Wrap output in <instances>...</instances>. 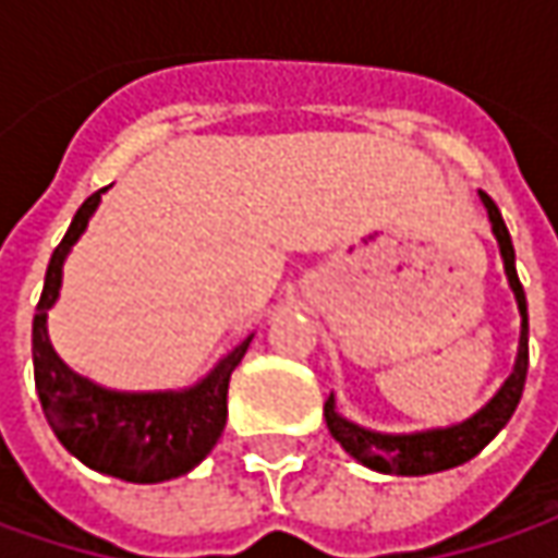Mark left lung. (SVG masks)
<instances>
[{
	"instance_id": "1",
	"label": "left lung",
	"mask_w": 558,
	"mask_h": 558,
	"mask_svg": "<svg viewBox=\"0 0 558 558\" xmlns=\"http://www.w3.org/2000/svg\"><path fill=\"white\" fill-rule=\"evenodd\" d=\"M478 195H482V204L487 207L490 232H494V239L500 245L506 279H509V289L515 294L519 316H522L515 366H512L509 378L500 385V391L490 397L475 416L462 418V422L447 425V428H425V432H407V435H391V432H375V428L356 425L354 418L338 413L335 395H329L326 407H323L326 425H329L332 438L344 447V453H351L366 469L385 472V475H435V472H444V469L462 465V462H469L472 457H478L484 447L500 435V428L512 418L519 400H522L527 375L525 289H522L519 272H515V247H512L509 229L504 223V214H500V207L494 204L490 195H484V192H478Z\"/></svg>"
}]
</instances>
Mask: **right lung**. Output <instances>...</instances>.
<instances>
[{
    "instance_id": "add662e5",
    "label": "right lung",
    "mask_w": 558,
    "mask_h": 558,
    "mask_svg": "<svg viewBox=\"0 0 558 558\" xmlns=\"http://www.w3.org/2000/svg\"><path fill=\"white\" fill-rule=\"evenodd\" d=\"M108 189L80 204L71 229L52 251L43 298L33 316V375L54 438L89 469L133 484H158L192 472L214 450L226 425L229 375L242 363L247 335L217 366L180 391H114L74 373L49 341V311L61 291V272Z\"/></svg>"
}]
</instances>
